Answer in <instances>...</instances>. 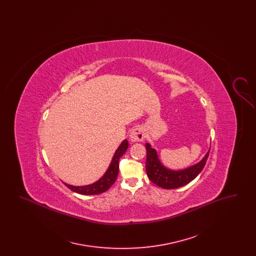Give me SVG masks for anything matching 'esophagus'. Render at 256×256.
<instances>
[{"label": "esophagus", "mask_w": 256, "mask_h": 256, "mask_svg": "<svg viewBox=\"0 0 256 256\" xmlns=\"http://www.w3.org/2000/svg\"><path fill=\"white\" fill-rule=\"evenodd\" d=\"M130 136L132 142H141L146 138V132L143 128L137 126L132 130Z\"/></svg>", "instance_id": "1"}]
</instances>
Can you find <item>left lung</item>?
I'll return each mask as SVG.
<instances>
[{"label":"left lung","mask_w":256,"mask_h":256,"mask_svg":"<svg viewBox=\"0 0 256 256\" xmlns=\"http://www.w3.org/2000/svg\"><path fill=\"white\" fill-rule=\"evenodd\" d=\"M146 174L152 182L164 189L180 188L192 182L204 169L209 156L208 150L206 156L194 166L184 170H172L162 165L156 150L152 148L148 143L146 144Z\"/></svg>","instance_id":"1"}]
</instances>
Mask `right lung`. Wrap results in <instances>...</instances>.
<instances>
[{"mask_svg":"<svg viewBox=\"0 0 256 256\" xmlns=\"http://www.w3.org/2000/svg\"><path fill=\"white\" fill-rule=\"evenodd\" d=\"M128 140H124L121 145L117 148V150L115 152L108 169L96 182L86 185V186H73L67 183H64V184L74 192L82 195H98L106 192V190L110 189L111 185L115 182L117 178V176L119 172V161L122 158V154L128 150Z\"/></svg>","mask_w":256,"mask_h":256,"instance_id":"obj_1","label":"right lung"}]
</instances>
